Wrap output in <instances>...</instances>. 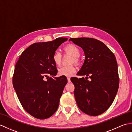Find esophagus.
<instances>
[{"label": "esophagus", "mask_w": 132, "mask_h": 132, "mask_svg": "<svg viewBox=\"0 0 132 132\" xmlns=\"http://www.w3.org/2000/svg\"><path fill=\"white\" fill-rule=\"evenodd\" d=\"M67 79H68V83H70L71 80H70V77H67Z\"/></svg>", "instance_id": "esophagus-1"}]
</instances>
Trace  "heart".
Instances as JSON below:
<instances>
[{
  "label": "heart",
  "mask_w": 132,
  "mask_h": 132,
  "mask_svg": "<svg viewBox=\"0 0 132 132\" xmlns=\"http://www.w3.org/2000/svg\"><path fill=\"white\" fill-rule=\"evenodd\" d=\"M64 52L72 56L71 63H78L79 57L80 54L79 49L73 44H69L64 47ZM62 54L58 51H55L52 55V61L55 65L60 66L61 62ZM76 71V68L72 64L68 66H63L58 69V74L60 76L70 77Z\"/></svg>",
  "instance_id": "b5f03b06"
}]
</instances>
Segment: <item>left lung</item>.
<instances>
[{
	"instance_id": "obj_1",
	"label": "left lung",
	"mask_w": 132,
	"mask_h": 132,
	"mask_svg": "<svg viewBox=\"0 0 132 132\" xmlns=\"http://www.w3.org/2000/svg\"><path fill=\"white\" fill-rule=\"evenodd\" d=\"M74 44L83 50L84 63L78 75L72 77L74 96L78 106L84 113L98 116L112 104L118 91L119 78L116 57L102 42L92 38H71ZM89 77L91 80L87 79Z\"/></svg>"
}]
</instances>
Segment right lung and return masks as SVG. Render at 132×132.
I'll return each instance as SVG.
<instances>
[{
	"instance_id": "obj_1",
	"label": "right lung",
	"mask_w": 132,
	"mask_h": 132,
	"mask_svg": "<svg viewBox=\"0 0 132 132\" xmlns=\"http://www.w3.org/2000/svg\"><path fill=\"white\" fill-rule=\"evenodd\" d=\"M67 40V38L60 37L33 44L21 53L16 63L13 88L24 109L37 119L49 118L58 108L68 79L65 76L55 77L58 70L52 55ZM47 75L53 78H49Z\"/></svg>"
}]
</instances>
